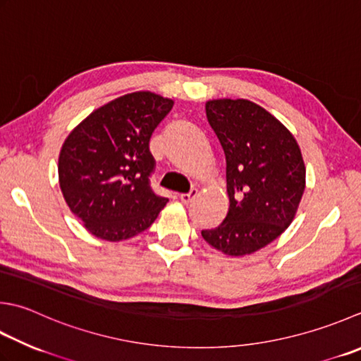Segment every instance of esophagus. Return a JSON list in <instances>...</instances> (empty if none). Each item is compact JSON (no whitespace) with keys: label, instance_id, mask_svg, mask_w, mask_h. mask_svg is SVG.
<instances>
[{"label":"esophagus","instance_id":"1","mask_svg":"<svg viewBox=\"0 0 361 361\" xmlns=\"http://www.w3.org/2000/svg\"><path fill=\"white\" fill-rule=\"evenodd\" d=\"M197 197V189H190V192H188V194H181L180 195V200L185 203V204H188V203H190L192 202L194 199Z\"/></svg>","mask_w":361,"mask_h":361}]
</instances>
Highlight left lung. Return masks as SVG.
I'll return each instance as SVG.
<instances>
[{
    "instance_id": "1",
    "label": "left lung",
    "mask_w": 361,
    "mask_h": 361,
    "mask_svg": "<svg viewBox=\"0 0 361 361\" xmlns=\"http://www.w3.org/2000/svg\"><path fill=\"white\" fill-rule=\"evenodd\" d=\"M204 109L227 159L230 208L224 222L202 236L228 257L250 255L294 221L305 190V162L293 133L259 104L217 98Z\"/></svg>"
}]
</instances>
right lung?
<instances>
[{
	"label": "right lung",
	"mask_w": 361,
	"mask_h": 361,
	"mask_svg": "<svg viewBox=\"0 0 361 361\" xmlns=\"http://www.w3.org/2000/svg\"><path fill=\"white\" fill-rule=\"evenodd\" d=\"M173 100L150 90L126 94L82 120L63 140L59 186L72 213L109 243L145 231L169 202L153 194L152 133Z\"/></svg>",
	"instance_id": "right-lung-1"
}]
</instances>
